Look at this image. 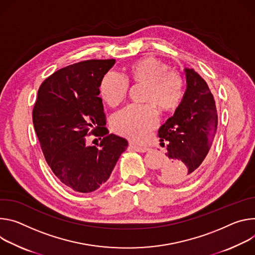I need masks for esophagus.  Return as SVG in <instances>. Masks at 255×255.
Segmentation results:
<instances>
[{"label":"esophagus","mask_w":255,"mask_h":255,"mask_svg":"<svg viewBox=\"0 0 255 255\" xmlns=\"http://www.w3.org/2000/svg\"><path fill=\"white\" fill-rule=\"evenodd\" d=\"M129 148L136 151V152H139V153H145L147 151H149V148L147 147H138V146H135V145H129Z\"/></svg>","instance_id":"esophagus-1"}]
</instances>
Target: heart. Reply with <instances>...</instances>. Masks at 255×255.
I'll return each mask as SVG.
<instances>
[{"instance_id": "b5f03b06", "label": "heart", "mask_w": 255, "mask_h": 255, "mask_svg": "<svg viewBox=\"0 0 255 255\" xmlns=\"http://www.w3.org/2000/svg\"><path fill=\"white\" fill-rule=\"evenodd\" d=\"M154 56L140 59L128 68V79L145 85V104H130L112 118L115 130L133 142L143 143L157 127L159 118L154 103L160 109H174L181 98L182 80L178 72ZM123 75L109 71L101 79L100 95L109 106H117L127 97L129 84Z\"/></svg>"}]
</instances>
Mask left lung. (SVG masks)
<instances>
[{
  "instance_id": "left-lung-1",
  "label": "left lung",
  "mask_w": 255,
  "mask_h": 255,
  "mask_svg": "<svg viewBox=\"0 0 255 255\" xmlns=\"http://www.w3.org/2000/svg\"><path fill=\"white\" fill-rule=\"evenodd\" d=\"M184 73L181 102L158 131L161 146L167 149L158 177L167 184L188 181L199 174L218 127L216 102L207 82L193 69H184Z\"/></svg>"
}]
</instances>
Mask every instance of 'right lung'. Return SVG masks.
<instances>
[{
  "instance_id": "obj_1",
  "label": "right lung",
  "mask_w": 255,
  "mask_h": 255,
  "mask_svg": "<svg viewBox=\"0 0 255 255\" xmlns=\"http://www.w3.org/2000/svg\"><path fill=\"white\" fill-rule=\"evenodd\" d=\"M116 60H89L65 67L46 78L37 93L32 121L44 158L62 183L78 192H92L109 178L128 147L109 133L102 99V77ZM99 136L97 146L86 145Z\"/></svg>"
}]
</instances>
